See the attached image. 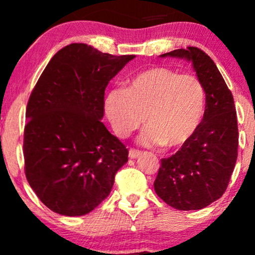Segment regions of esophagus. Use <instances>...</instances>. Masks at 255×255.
Instances as JSON below:
<instances>
[{
    "mask_svg": "<svg viewBox=\"0 0 255 255\" xmlns=\"http://www.w3.org/2000/svg\"><path fill=\"white\" fill-rule=\"evenodd\" d=\"M140 154H141V152H140L139 150H135V148H130L128 156H129L130 159H135V158L139 157Z\"/></svg>",
    "mask_w": 255,
    "mask_h": 255,
    "instance_id": "34e87169",
    "label": "esophagus"
}]
</instances>
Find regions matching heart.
<instances>
[{
    "instance_id": "heart-1",
    "label": "heart",
    "mask_w": 255,
    "mask_h": 255,
    "mask_svg": "<svg viewBox=\"0 0 255 255\" xmlns=\"http://www.w3.org/2000/svg\"><path fill=\"white\" fill-rule=\"evenodd\" d=\"M206 104L204 84L194 74H180L166 67L140 72L127 89H113L104 97V113L120 137L127 136L142 122L145 146L176 148L186 144L203 121Z\"/></svg>"
}]
</instances>
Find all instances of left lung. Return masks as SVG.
<instances>
[{
    "label": "left lung",
    "instance_id": "left-lung-1",
    "mask_svg": "<svg viewBox=\"0 0 255 255\" xmlns=\"http://www.w3.org/2000/svg\"><path fill=\"white\" fill-rule=\"evenodd\" d=\"M168 56L192 63L204 84L206 107L194 135L176 153L160 160L154 191L174 209L200 210L223 195L235 168L239 146L235 104L217 66L203 50L188 46L160 55Z\"/></svg>",
    "mask_w": 255,
    "mask_h": 255
}]
</instances>
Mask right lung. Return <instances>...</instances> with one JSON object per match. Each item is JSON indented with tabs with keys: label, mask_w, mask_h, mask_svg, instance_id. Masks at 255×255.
Returning a JSON list of instances; mask_svg holds the SVG:
<instances>
[{
	"label": "right lung",
	"mask_w": 255,
	"mask_h": 255,
	"mask_svg": "<svg viewBox=\"0 0 255 255\" xmlns=\"http://www.w3.org/2000/svg\"><path fill=\"white\" fill-rule=\"evenodd\" d=\"M134 57L73 43L38 79L26 108L25 174L51 211L75 217L95 210L127 163L128 150L101 120L108 84Z\"/></svg>",
	"instance_id": "obj_1"
}]
</instances>
